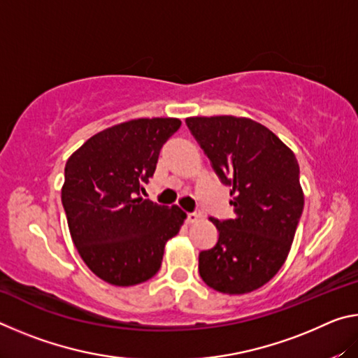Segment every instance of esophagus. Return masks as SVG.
I'll use <instances>...</instances> for the list:
<instances>
[{
  "instance_id": "1",
  "label": "esophagus",
  "mask_w": 358,
  "mask_h": 358,
  "mask_svg": "<svg viewBox=\"0 0 358 358\" xmlns=\"http://www.w3.org/2000/svg\"><path fill=\"white\" fill-rule=\"evenodd\" d=\"M201 216H202V213L199 210H196V211H191V213H187L186 215V222L187 224H194V222H197L199 220H201Z\"/></svg>"
}]
</instances>
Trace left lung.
Returning <instances> with one entry per match:
<instances>
[{
	"label": "left lung",
	"mask_w": 358,
	"mask_h": 358,
	"mask_svg": "<svg viewBox=\"0 0 358 358\" xmlns=\"http://www.w3.org/2000/svg\"><path fill=\"white\" fill-rule=\"evenodd\" d=\"M222 185L234 217L211 221L213 248L199 252L203 282L222 294H248L273 278L290 251L303 213L295 155L265 126L237 117L186 118Z\"/></svg>",
	"instance_id": "1"
}]
</instances>
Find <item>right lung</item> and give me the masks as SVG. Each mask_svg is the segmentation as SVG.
Segmentation results:
<instances>
[{
	"label": "right lung",
	"mask_w": 358,
	"mask_h": 358,
	"mask_svg": "<svg viewBox=\"0 0 358 358\" xmlns=\"http://www.w3.org/2000/svg\"><path fill=\"white\" fill-rule=\"evenodd\" d=\"M178 118H141L88 138L64 167L62 202L78 254L96 276L134 286L161 268L185 213L142 199Z\"/></svg>",
	"instance_id": "obj_1"
}]
</instances>
